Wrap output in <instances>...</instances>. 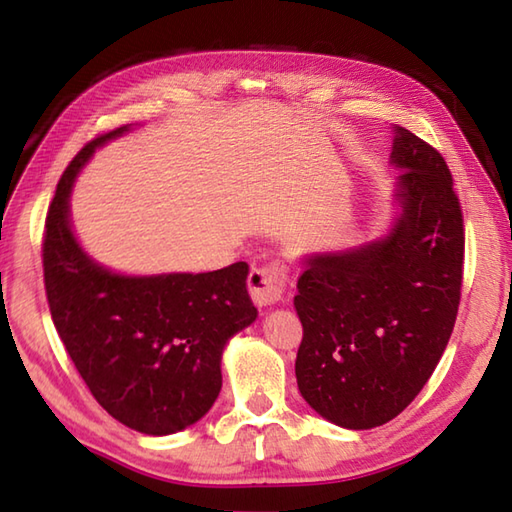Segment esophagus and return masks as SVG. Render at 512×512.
<instances>
[{
	"label": "esophagus",
	"instance_id": "esophagus-1",
	"mask_svg": "<svg viewBox=\"0 0 512 512\" xmlns=\"http://www.w3.org/2000/svg\"><path fill=\"white\" fill-rule=\"evenodd\" d=\"M287 287V266L284 264H264L255 266L248 275V291L257 307H271L282 298Z\"/></svg>",
	"mask_w": 512,
	"mask_h": 512
}]
</instances>
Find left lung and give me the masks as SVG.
I'll use <instances>...</instances> for the list:
<instances>
[{"label":"left lung","mask_w":512,"mask_h":512,"mask_svg":"<svg viewBox=\"0 0 512 512\" xmlns=\"http://www.w3.org/2000/svg\"><path fill=\"white\" fill-rule=\"evenodd\" d=\"M395 214L384 237L302 255L300 395L343 429L381 427L427 384L456 323L463 214L436 149L393 126Z\"/></svg>","instance_id":"1"}]
</instances>
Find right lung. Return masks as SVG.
I'll use <instances>...</instances> for the list:
<instances>
[{
	"label": "right lung",
	"mask_w": 512,
	"mask_h": 512,
	"mask_svg": "<svg viewBox=\"0 0 512 512\" xmlns=\"http://www.w3.org/2000/svg\"><path fill=\"white\" fill-rule=\"evenodd\" d=\"M133 131L121 126L69 162L49 207L42 244L51 318L76 370L103 409L146 436L192 427L221 393L232 336L255 323L248 264L210 273L128 275L81 246L69 196L94 151Z\"/></svg>",
	"instance_id": "add662e5"
}]
</instances>
